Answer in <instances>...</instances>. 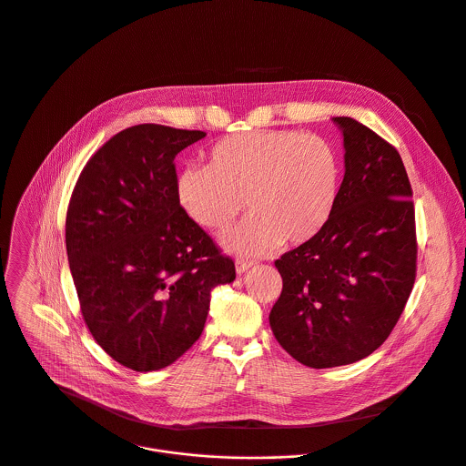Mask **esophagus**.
Instances as JSON below:
<instances>
[{"instance_id":"esophagus-1","label":"esophagus","mask_w":466,"mask_h":466,"mask_svg":"<svg viewBox=\"0 0 466 466\" xmlns=\"http://www.w3.org/2000/svg\"><path fill=\"white\" fill-rule=\"evenodd\" d=\"M255 262L253 260H244V258H237L235 260V268H237V273H244L248 271L249 268H253Z\"/></svg>"}]
</instances>
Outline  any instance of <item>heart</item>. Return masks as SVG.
<instances>
[{
  "label": "heart",
  "mask_w": 466,
  "mask_h": 466,
  "mask_svg": "<svg viewBox=\"0 0 466 466\" xmlns=\"http://www.w3.org/2000/svg\"><path fill=\"white\" fill-rule=\"evenodd\" d=\"M340 166L333 146L295 129L235 133L208 153V166H187L177 178L182 211L206 229H224L251 211L224 244L246 255L297 246L328 224L339 197Z\"/></svg>",
  "instance_id": "b5f03b06"
}]
</instances>
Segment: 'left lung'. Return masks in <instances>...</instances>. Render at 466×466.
<instances>
[{"mask_svg":"<svg viewBox=\"0 0 466 466\" xmlns=\"http://www.w3.org/2000/svg\"><path fill=\"white\" fill-rule=\"evenodd\" d=\"M335 209L311 240L275 260L282 291L269 313L279 344L309 368L351 364L395 328L417 271L411 186L399 151L348 116Z\"/></svg>","mask_w":466,"mask_h":466,"instance_id":"1","label":"left lung"}]
</instances>
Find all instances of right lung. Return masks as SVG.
<instances>
[{"label": "right lung", "instance_id": "add662e5", "mask_svg": "<svg viewBox=\"0 0 466 466\" xmlns=\"http://www.w3.org/2000/svg\"><path fill=\"white\" fill-rule=\"evenodd\" d=\"M204 131L133 126L109 138L73 189L66 244L84 320L135 371L173 364L202 335L211 289L235 262L177 200L175 157Z\"/></svg>", "mask_w": 466, "mask_h": 466}]
</instances>
